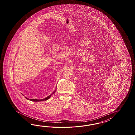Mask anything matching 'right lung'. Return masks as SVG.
Returning <instances> with one entry per match:
<instances>
[{
  "label": "right lung",
  "mask_w": 135,
  "mask_h": 135,
  "mask_svg": "<svg viewBox=\"0 0 135 135\" xmlns=\"http://www.w3.org/2000/svg\"><path fill=\"white\" fill-rule=\"evenodd\" d=\"M56 88L55 89V91L53 92V93H52V94H51V95H49V96H48V97H47L46 98H44L42 99H35H35H30V98H26V97H25V98H26V99H27L28 100L34 101V102H39V101H43L47 100H48V99H49L50 98L52 97V94H55V92L56 91Z\"/></svg>",
  "instance_id": "obj_1"
}]
</instances>
